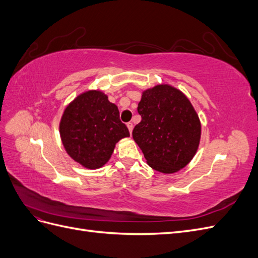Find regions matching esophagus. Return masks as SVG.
I'll use <instances>...</instances> for the list:
<instances>
[{
  "instance_id": "obj_1",
  "label": "esophagus",
  "mask_w": 258,
  "mask_h": 258,
  "mask_svg": "<svg viewBox=\"0 0 258 258\" xmlns=\"http://www.w3.org/2000/svg\"><path fill=\"white\" fill-rule=\"evenodd\" d=\"M127 127H128V129H129L130 134H132V130H134V123H132V122H128V123H127Z\"/></svg>"
}]
</instances>
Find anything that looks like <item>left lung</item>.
I'll list each match as a JSON object with an SVG mask.
<instances>
[{"label": "left lung", "mask_w": 258, "mask_h": 258, "mask_svg": "<svg viewBox=\"0 0 258 258\" xmlns=\"http://www.w3.org/2000/svg\"><path fill=\"white\" fill-rule=\"evenodd\" d=\"M140 121L132 137L148 166L162 173L184 168L197 152L201 124L189 100L169 85L143 92L138 105Z\"/></svg>", "instance_id": "1"}]
</instances>
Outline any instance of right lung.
I'll return each instance as SVG.
<instances>
[{"label":"right lung","mask_w":258,"mask_h":258,"mask_svg":"<svg viewBox=\"0 0 258 258\" xmlns=\"http://www.w3.org/2000/svg\"><path fill=\"white\" fill-rule=\"evenodd\" d=\"M67 153L88 169L101 168L110 159L115 144L130 137L119 119L117 106L99 90L86 91L70 103L60 121Z\"/></svg>","instance_id":"1"}]
</instances>
